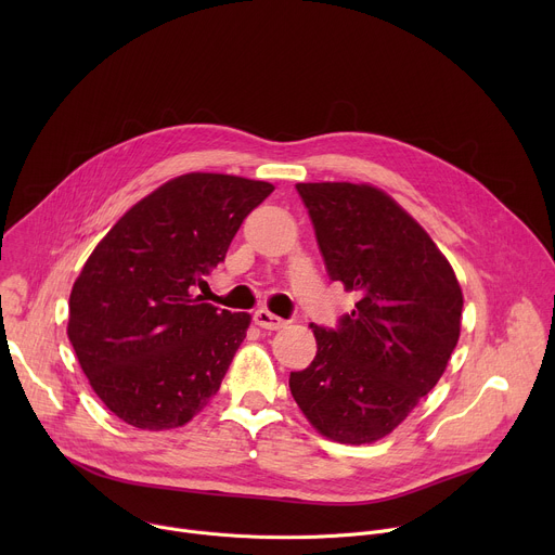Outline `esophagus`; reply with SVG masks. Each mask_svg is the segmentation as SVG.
Here are the masks:
<instances>
[{"label":"esophagus","instance_id":"obj_1","mask_svg":"<svg viewBox=\"0 0 555 555\" xmlns=\"http://www.w3.org/2000/svg\"><path fill=\"white\" fill-rule=\"evenodd\" d=\"M253 319H255V323H257L261 330H270V332H276V330H281V327L285 325L283 319H279V315H274V313L268 311V309H257Z\"/></svg>","mask_w":555,"mask_h":555}]
</instances>
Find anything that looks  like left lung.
Here are the masks:
<instances>
[{
  "label": "left lung",
  "instance_id": "1",
  "mask_svg": "<svg viewBox=\"0 0 555 555\" xmlns=\"http://www.w3.org/2000/svg\"><path fill=\"white\" fill-rule=\"evenodd\" d=\"M327 274L360 294L319 351L289 373V390L315 430L373 443L398 428L446 371L461 330L459 281L428 232L369 184H296Z\"/></svg>",
  "mask_w": 555,
  "mask_h": 555
}]
</instances>
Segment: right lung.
<instances>
[{
  "label": "right lung",
  "instance_id": "obj_1",
  "mask_svg": "<svg viewBox=\"0 0 555 555\" xmlns=\"http://www.w3.org/2000/svg\"><path fill=\"white\" fill-rule=\"evenodd\" d=\"M272 184L189 173L105 234L69 294L67 336L101 402L125 424L169 430L219 390L250 315L195 296Z\"/></svg>",
  "mask_w": 555,
  "mask_h": 555
}]
</instances>
